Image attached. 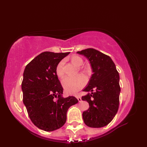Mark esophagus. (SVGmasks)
Wrapping results in <instances>:
<instances>
[{
    "mask_svg": "<svg viewBox=\"0 0 147 147\" xmlns=\"http://www.w3.org/2000/svg\"><path fill=\"white\" fill-rule=\"evenodd\" d=\"M76 98L78 99L79 102H80V101H82V98H81V97H80L79 96H76Z\"/></svg>",
    "mask_w": 147,
    "mask_h": 147,
    "instance_id": "34e87169",
    "label": "esophagus"
}]
</instances>
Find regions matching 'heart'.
<instances>
[{
	"label": "heart",
	"instance_id": "obj_1",
	"mask_svg": "<svg viewBox=\"0 0 147 147\" xmlns=\"http://www.w3.org/2000/svg\"><path fill=\"white\" fill-rule=\"evenodd\" d=\"M70 60L71 63L77 67H80L83 63L82 58L78 55H73L70 58ZM64 61L63 60L61 61L56 67V74L59 78H63L64 76ZM86 82L85 77L83 75H79L75 78L67 77L63 79L62 83L66 93L69 95H73L82 89L85 85Z\"/></svg>",
	"mask_w": 147,
	"mask_h": 147
}]
</instances>
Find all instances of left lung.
I'll return each instance as SVG.
<instances>
[{
    "label": "left lung",
    "mask_w": 147,
    "mask_h": 147,
    "mask_svg": "<svg viewBox=\"0 0 147 147\" xmlns=\"http://www.w3.org/2000/svg\"><path fill=\"white\" fill-rule=\"evenodd\" d=\"M77 53L89 61L93 72L83 90L91 92L82 97L89 104V109L83 113V121L90 127L105 126L112 121L119 109V74L111 58L101 52L88 48Z\"/></svg>",
    "instance_id": "8db88e82"
}]
</instances>
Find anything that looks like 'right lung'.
Listing matches in <instances>:
<instances>
[{
  "mask_svg": "<svg viewBox=\"0 0 147 147\" xmlns=\"http://www.w3.org/2000/svg\"><path fill=\"white\" fill-rule=\"evenodd\" d=\"M69 53L42 52L26 65L23 73V103L33 124L46 132L63 126L68 109L78 102L74 96H63L56 74L57 65Z\"/></svg>",
  "mask_w": 147,
  "mask_h": 147,
  "instance_id": "1",
  "label": "right lung"
}]
</instances>
